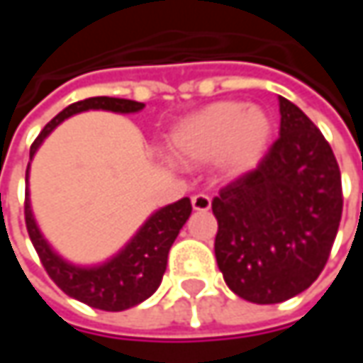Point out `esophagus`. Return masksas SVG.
<instances>
[{"mask_svg": "<svg viewBox=\"0 0 363 363\" xmlns=\"http://www.w3.org/2000/svg\"><path fill=\"white\" fill-rule=\"evenodd\" d=\"M191 206H194V210H198V212H208L210 206H212V200H210V196H206V194H196V196H191Z\"/></svg>", "mask_w": 363, "mask_h": 363, "instance_id": "1", "label": "esophagus"}]
</instances>
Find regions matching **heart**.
I'll return each mask as SVG.
<instances>
[{
    "label": "heart",
    "instance_id": "b5f03b06",
    "mask_svg": "<svg viewBox=\"0 0 363 363\" xmlns=\"http://www.w3.org/2000/svg\"><path fill=\"white\" fill-rule=\"evenodd\" d=\"M271 129V119L260 108L224 101L179 123L172 135V147L182 160L218 157L230 172H246L262 157Z\"/></svg>",
    "mask_w": 363,
    "mask_h": 363
}]
</instances>
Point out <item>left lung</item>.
Segmentation results:
<instances>
[{"label": "left lung", "mask_w": 363, "mask_h": 363, "mask_svg": "<svg viewBox=\"0 0 363 363\" xmlns=\"http://www.w3.org/2000/svg\"><path fill=\"white\" fill-rule=\"evenodd\" d=\"M281 131L255 169L212 200L218 269L258 305L283 303L321 274L343 210L342 174L323 133L279 96Z\"/></svg>", "instance_id": "left-lung-1"}]
</instances>
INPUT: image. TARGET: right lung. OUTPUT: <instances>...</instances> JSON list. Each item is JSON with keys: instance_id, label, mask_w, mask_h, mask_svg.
<instances>
[{"instance_id": "right-lung-1", "label": "right lung", "mask_w": 363, "mask_h": 363, "mask_svg": "<svg viewBox=\"0 0 363 363\" xmlns=\"http://www.w3.org/2000/svg\"><path fill=\"white\" fill-rule=\"evenodd\" d=\"M143 106H145L143 103H137V101L113 99V96H92V99L72 103L40 131L30 147V157L34 155L40 143L48 137V133L56 125H60L64 119H68L70 115H77L89 108H103V111H113V113H137ZM28 169H26V179H28ZM189 214H191L189 198L169 203L149 218L143 224V228L135 234L131 242L113 260L105 262L103 267L80 269V267H72L64 262L42 238L32 216V210H30L28 188H26V202H23L26 228L50 279L60 286L68 297L86 303L89 307L101 309V311L129 309L157 291L165 267H167L169 248Z\"/></svg>"}]
</instances>
